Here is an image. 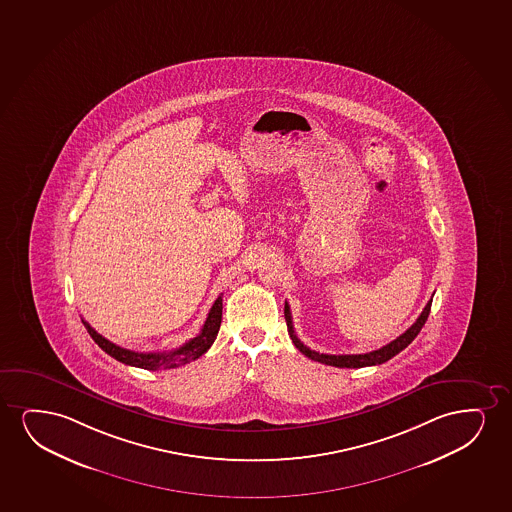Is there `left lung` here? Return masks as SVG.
<instances>
[{
	"instance_id": "obj_1",
	"label": "left lung",
	"mask_w": 512,
	"mask_h": 512,
	"mask_svg": "<svg viewBox=\"0 0 512 512\" xmlns=\"http://www.w3.org/2000/svg\"><path fill=\"white\" fill-rule=\"evenodd\" d=\"M431 304L432 299L427 302V306L424 307V311H422V314L417 318V321H415L403 335H399L398 339L392 340L387 346L380 347L377 351L365 352V354H339V356H337V354H319V352L312 351L309 347L304 346V342H300L299 337L295 335L292 323V312H290V306H288V304H285V318L293 344H295V347H297L302 354H306L307 358L314 359V361L323 363V365L337 366V368H363V366L382 365L385 361L394 358L398 352L403 351L405 347L410 346L413 339L419 335L427 318H429Z\"/></svg>"
}]
</instances>
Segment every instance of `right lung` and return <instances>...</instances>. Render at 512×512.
I'll use <instances>...</instances> for the list:
<instances>
[{
    "label": "right lung",
    "instance_id": "1",
    "mask_svg": "<svg viewBox=\"0 0 512 512\" xmlns=\"http://www.w3.org/2000/svg\"><path fill=\"white\" fill-rule=\"evenodd\" d=\"M83 325L87 328L90 337L95 340V344L106 351L109 356L118 359L125 365L137 366L144 370H168V368H177V366L186 365L189 361L203 356L213 340L219 333L220 321H222V297L215 300L212 309L208 312L205 325L201 328L200 335H196L194 339L186 342L184 346L168 352H135L125 347L116 346L111 340L104 339L100 333L95 332L92 326L88 325L85 319H81Z\"/></svg>",
    "mask_w": 512,
    "mask_h": 512
}]
</instances>
